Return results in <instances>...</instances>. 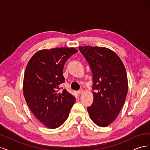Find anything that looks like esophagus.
Masks as SVG:
<instances>
[{"mask_svg":"<svg viewBox=\"0 0 150 150\" xmlns=\"http://www.w3.org/2000/svg\"><path fill=\"white\" fill-rule=\"evenodd\" d=\"M84 92V90H83V89H81L80 90H79L78 91V94H81V93H83Z\"/></svg>","mask_w":150,"mask_h":150,"instance_id":"obj_1","label":"esophagus"}]
</instances>
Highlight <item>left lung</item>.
<instances>
[{"label": "left lung", "mask_w": 150, "mask_h": 150, "mask_svg": "<svg viewBox=\"0 0 150 150\" xmlns=\"http://www.w3.org/2000/svg\"><path fill=\"white\" fill-rule=\"evenodd\" d=\"M93 74V104L88 107L91 119L99 126L114 121L125 103L128 84L125 67L120 57L104 47L80 46Z\"/></svg>", "instance_id": "8db88e82"}]
</instances>
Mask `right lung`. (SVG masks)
I'll return each mask as SVG.
<instances>
[{
	"label": "right lung",
	"instance_id": "right-lung-1",
	"mask_svg": "<svg viewBox=\"0 0 150 150\" xmlns=\"http://www.w3.org/2000/svg\"><path fill=\"white\" fill-rule=\"evenodd\" d=\"M78 52L74 47L42 49L35 52L26 66L23 93L28 105L43 125L50 129L67 119L75 97L59 86L64 83L65 62Z\"/></svg>",
	"mask_w": 150,
	"mask_h": 150
}]
</instances>
